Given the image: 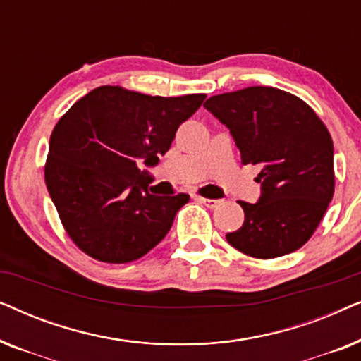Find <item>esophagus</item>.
Wrapping results in <instances>:
<instances>
[{"label": "esophagus", "mask_w": 361, "mask_h": 361, "mask_svg": "<svg viewBox=\"0 0 361 361\" xmlns=\"http://www.w3.org/2000/svg\"><path fill=\"white\" fill-rule=\"evenodd\" d=\"M197 199H199L204 205L209 207V209H216V207L221 204V200L219 199H205V197H197Z\"/></svg>", "instance_id": "34e87169"}]
</instances>
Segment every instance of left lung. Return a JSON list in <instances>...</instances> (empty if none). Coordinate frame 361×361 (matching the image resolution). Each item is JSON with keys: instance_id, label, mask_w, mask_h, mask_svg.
<instances>
[{"instance_id": "obj_1", "label": "left lung", "mask_w": 361, "mask_h": 361, "mask_svg": "<svg viewBox=\"0 0 361 361\" xmlns=\"http://www.w3.org/2000/svg\"><path fill=\"white\" fill-rule=\"evenodd\" d=\"M228 128L243 164L261 167V199L240 200L245 221L226 241L271 259L299 250L314 235L334 197V142L324 121L293 93L248 87L204 103Z\"/></svg>"}]
</instances>
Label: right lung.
<instances>
[{"label":"right lung","instance_id":"add662e5","mask_svg":"<svg viewBox=\"0 0 361 361\" xmlns=\"http://www.w3.org/2000/svg\"><path fill=\"white\" fill-rule=\"evenodd\" d=\"M205 93L151 97L98 87L54 128L44 177L68 238L103 263L140 259L171 230L187 194L157 197L137 162L156 166Z\"/></svg>","mask_w":361,"mask_h":361}]
</instances>
